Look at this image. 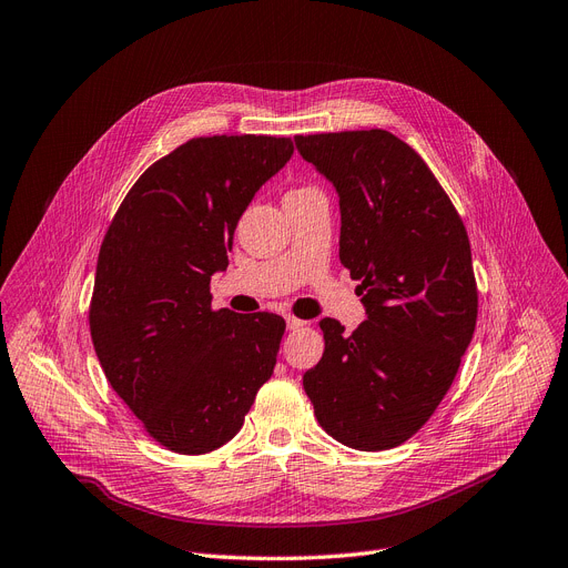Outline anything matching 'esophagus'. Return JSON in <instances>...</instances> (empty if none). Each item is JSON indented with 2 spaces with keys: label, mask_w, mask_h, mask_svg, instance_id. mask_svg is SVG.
<instances>
[{
  "label": "esophagus",
  "mask_w": 568,
  "mask_h": 568,
  "mask_svg": "<svg viewBox=\"0 0 568 568\" xmlns=\"http://www.w3.org/2000/svg\"><path fill=\"white\" fill-rule=\"evenodd\" d=\"M285 323H287V329L290 332H294V329H302L306 323H304V320H300V317H294V315H287L285 317Z\"/></svg>",
  "instance_id": "esophagus-1"
}]
</instances>
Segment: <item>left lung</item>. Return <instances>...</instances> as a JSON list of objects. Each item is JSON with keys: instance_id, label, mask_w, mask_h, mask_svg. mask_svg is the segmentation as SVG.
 Wrapping results in <instances>:
<instances>
[{"instance_id": "left-lung-1", "label": "left lung", "mask_w": 568, "mask_h": 568, "mask_svg": "<svg viewBox=\"0 0 568 568\" xmlns=\"http://www.w3.org/2000/svg\"><path fill=\"white\" fill-rule=\"evenodd\" d=\"M338 194V257L366 320H320L325 353L304 374L315 417L355 450H389L450 389L476 329L471 245L448 194L408 143L385 130L294 136Z\"/></svg>"}]
</instances>
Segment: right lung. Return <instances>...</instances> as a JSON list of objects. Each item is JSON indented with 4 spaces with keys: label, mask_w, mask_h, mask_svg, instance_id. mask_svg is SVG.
Returning a JSON list of instances; mask_svg holds the SVG:
<instances>
[{
    "label": "right lung",
    "mask_w": 568,
    "mask_h": 568,
    "mask_svg": "<svg viewBox=\"0 0 568 568\" xmlns=\"http://www.w3.org/2000/svg\"><path fill=\"white\" fill-rule=\"evenodd\" d=\"M285 136H202L148 166L122 200L97 260L94 353L145 432L204 455L243 425L276 366L285 320L211 308L234 230L290 162Z\"/></svg>",
    "instance_id": "add662e5"
}]
</instances>
